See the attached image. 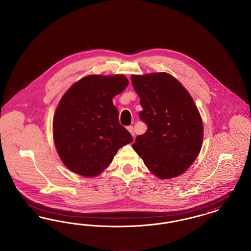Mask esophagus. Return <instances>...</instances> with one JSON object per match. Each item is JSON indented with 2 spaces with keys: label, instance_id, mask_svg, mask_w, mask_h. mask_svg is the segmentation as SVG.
Returning <instances> with one entry per match:
<instances>
[{
  "label": "esophagus",
  "instance_id": "obj_1",
  "mask_svg": "<svg viewBox=\"0 0 251 251\" xmlns=\"http://www.w3.org/2000/svg\"><path fill=\"white\" fill-rule=\"evenodd\" d=\"M127 129H128V131H130L131 136H134V130H133V127H132V126H129Z\"/></svg>",
  "mask_w": 251,
  "mask_h": 251
}]
</instances>
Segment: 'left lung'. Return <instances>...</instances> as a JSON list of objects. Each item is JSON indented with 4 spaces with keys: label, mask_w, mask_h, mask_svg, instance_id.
Returning a JSON list of instances; mask_svg holds the SVG:
<instances>
[{
    "label": "left lung",
    "mask_w": 251,
    "mask_h": 251,
    "mask_svg": "<svg viewBox=\"0 0 251 251\" xmlns=\"http://www.w3.org/2000/svg\"><path fill=\"white\" fill-rule=\"evenodd\" d=\"M140 98V120L147 131L138 135L133 150L160 179L185 172L199 155L203 140L201 117L191 96L166 72L131 75Z\"/></svg>",
    "instance_id": "obj_1"
}]
</instances>
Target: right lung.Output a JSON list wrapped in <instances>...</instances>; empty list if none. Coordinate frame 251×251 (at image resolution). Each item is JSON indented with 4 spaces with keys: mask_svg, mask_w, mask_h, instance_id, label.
Masks as SVG:
<instances>
[{
    "mask_svg": "<svg viewBox=\"0 0 251 251\" xmlns=\"http://www.w3.org/2000/svg\"><path fill=\"white\" fill-rule=\"evenodd\" d=\"M128 84L122 74L89 75L62 97L53 117V139L63 164L74 173L98 176L121 147L132 142L112 100Z\"/></svg>",
    "mask_w": 251,
    "mask_h": 251,
    "instance_id": "1",
    "label": "right lung"
}]
</instances>
